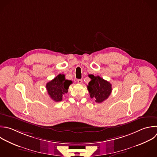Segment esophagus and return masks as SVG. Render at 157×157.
<instances>
[{"instance_id": "obj_1", "label": "esophagus", "mask_w": 157, "mask_h": 157, "mask_svg": "<svg viewBox=\"0 0 157 157\" xmlns=\"http://www.w3.org/2000/svg\"><path fill=\"white\" fill-rule=\"evenodd\" d=\"M82 82V79H78V80H77V83H78L81 84Z\"/></svg>"}]
</instances>
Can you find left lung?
<instances>
[{
  "label": "left lung",
  "instance_id": "left-lung-1",
  "mask_svg": "<svg viewBox=\"0 0 157 157\" xmlns=\"http://www.w3.org/2000/svg\"><path fill=\"white\" fill-rule=\"evenodd\" d=\"M91 80L87 86L90 98H95L98 103L102 102L107 99L112 92V85L99 76L89 75Z\"/></svg>",
  "mask_w": 157,
  "mask_h": 157
}]
</instances>
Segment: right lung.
I'll return each mask as SVG.
<instances>
[{"label": "right lung", "mask_w": 157, "mask_h": 157, "mask_svg": "<svg viewBox=\"0 0 157 157\" xmlns=\"http://www.w3.org/2000/svg\"><path fill=\"white\" fill-rule=\"evenodd\" d=\"M72 83L71 80H66L64 74H59L48 82L46 88L48 95L55 102L61 101L63 96L68 92L69 86Z\"/></svg>", "instance_id": "1"}]
</instances>
